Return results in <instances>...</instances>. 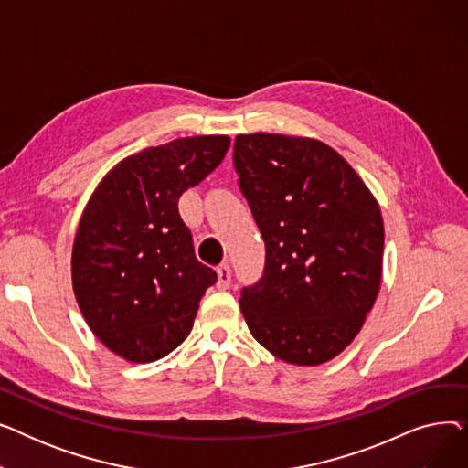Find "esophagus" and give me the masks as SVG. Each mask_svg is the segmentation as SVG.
Returning a JSON list of instances; mask_svg holds the SVG:
<instances>
[{"mask_svg": "<svg viewBox=\"0 0 468 468\" xmlns=\"http://www.w3.org/2000/svg\"><path fill=\"white\" fill-rule=\"evenodd\" d=\"M216 273H218V288H228L231 284V267L228 263L218 265Z\"/></svg>", "mask_w": 468, "mask_h": 468, "instance_id": "34e87169", "label": "esophagus"}]
</instances>
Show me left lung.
<instances>
[{"instance_id": "obj_1", "label": "left lung", "mask_w": 468, "mask_h": 468, "mask_svg": "<svg viewBox=\"0 0 468 468\" xmlns=\"http://www.w3.org/2000/svg\"><path fill=\"white\" fill-rule=\"evenodd\" d=\"M233 165L265 242L261 279L240 290L244 321L284 362H328L356 337L379 293V205L321 140L239 134Z\"/></svg>"}]
</instances>
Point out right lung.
I'll return each instance as SVG.
<instances>
[{
    "label": "right lung",
    "instance_id": "right-lung-1",
    "mask_svg": "<svg viewBox=\"0 0 468 468\" xmlns=\"http://www.w3.org/2000/svg\"><path fill=\"white\" fill-rule=\"evenodd\" d=\"M229 136H191L117 163L83 210L71 250L81 314L129 362H154L189 335L199 302L218 281L195 258L178 201L226 157Z\"/></svg>",
    "mask_w": 468,
    "mask_h": 468
}]
</instances>
